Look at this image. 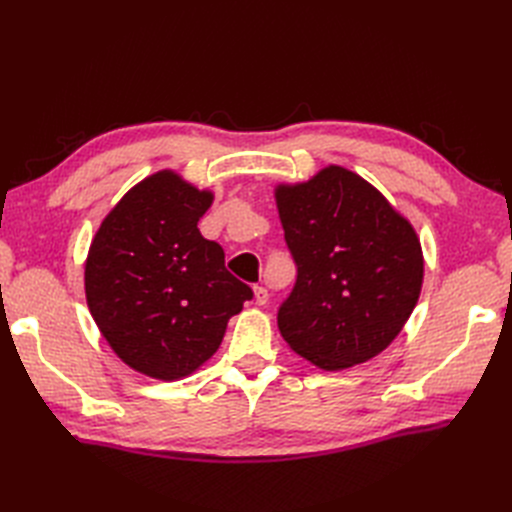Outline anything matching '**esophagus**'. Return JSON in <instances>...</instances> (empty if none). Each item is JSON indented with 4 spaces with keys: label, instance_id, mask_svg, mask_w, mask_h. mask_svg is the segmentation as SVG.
Masks as SVG:
<instances>
[{
    "label": "esophagus",
    "instance_id": "34e87169",
    "mask_svg": "<svg viewBox=\"0 0 512 512\" xmlns=\"http://www.w3.org/2000/svg\"><path fill=\"white\" fill-rule=\"evenodd\" d=\"M254 299H256L258 305H267V301H269L267 288H265V286H256V288H254Z\"/></svg>",
    "mask_w": 512,
    "mask_h": 512
}]
</instances>
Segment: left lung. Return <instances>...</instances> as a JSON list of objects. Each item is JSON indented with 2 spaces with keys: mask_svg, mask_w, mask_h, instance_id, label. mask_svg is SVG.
I'll list each match as a JSON object with an SVG mask.
<instances>
[{
  "mask_svg": "<svg viewBox=\"0 0 512 512\" xmlns=\"http://www.w3.org/2000/svg\"><path fill=\"white\" fill-rule=\"evenodd\" d=\"M297 282L277 309L286 344L322 369L380 354L404 329L423 284L408 220L374 185L329 166L275 192Z\"/></svg>",
  "mask_w": 512,
  "mask_h": 512,
  "instance_id": "8db88e82",
  "label": "left lung"
}]
</instances>
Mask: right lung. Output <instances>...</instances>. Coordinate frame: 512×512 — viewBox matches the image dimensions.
<instances>
[{
	"label": "right lung",
	"mask_w": 512,
	"mask_h": 512,
	"mask_svg": "<svg viewBox=\"0 0 512 512\" xmlns=\"http://www.w3.org/2000/svg\"><path fill=\"white\" fill-rule=\"evenodd\" d=\"M211 200L162 170L119 200L89 247V312L119 359L151 378L192 374L254 297L226 269L222 245L200 235Z\"/></svg>",
	"instance_id": "add662e5"
}]
</instances>
